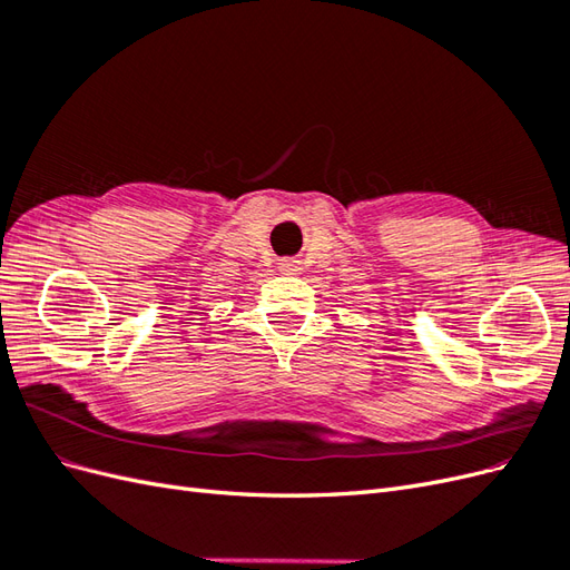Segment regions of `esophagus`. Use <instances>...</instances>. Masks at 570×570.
Wrapping results in <instances>:
<instances>
[{
    "mask_svg": "<svg viewBox=\"0 0 570 570\" xmlns=\"http://www.w3.org/2000/svg\"><path fill=\"white\" fill-rule=\"evenodd\" d=\"M278 268H281L283 273H287V275H295V273L302 271V264L295 262V258H283V262L278 264Z\"/></svg>",
    "mask_w": 570,
    "mask_h": 570,
    "instance_id": "34e87169",
    "label": "esophagus"
}]
</instances>
